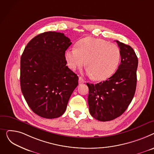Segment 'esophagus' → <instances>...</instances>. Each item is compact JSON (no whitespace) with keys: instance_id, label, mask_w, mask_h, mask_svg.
I'll return each mask as SVG.
<instances>
[{"instance_id":"obj_1","label":"esophagus","mask_w":154,"mask_h":154,"mask_svg":"<svg viewBox=\"0 0 154 154\" xmlns=\"http://www.w3.org/2000/svg\"><path fill=\"white\" fill-rule=\"evenodd\" d=\"M85 83V79H84L83 78L79 77V84H83V83Z\"/></svg>"}]
</instances>
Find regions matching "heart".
<instances>
[{
	"instance_id": "1",
	"label": "heart",
	"mask_w": 154,
	"mask_h": 154,
	"mask_svg": "<svg viewBox=\"0 0 154 154\" xmlns=\"http://www.w3.org/2000/svg\"><path fill=\"white\" fill-rule=\"evenodd\" d=\"M65 59L72 70L85 65L86 60L88 75L103 81L115 73L120 63L121 51L116 45L103 39L86 37L78 42L77 48L66 51Z\"/></svg>"
}]
</instances>
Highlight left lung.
<instances>
[{"label":"left lung","instance_id":"left-lung-1","mask_svg":"<svg viewBox=\"0 0 154 154\" xmlns=\"http://www.w3.org/2000/svg\"><path fill=\"white\" fill-rule=\"evenodd\" d=\"M121 51L118 69L109 78L89 88V112L99 121H109L121 116L134 97L137 84L138 59L129 45L116 40Z\"/></svg>","mask_w":154,"mask_h":154}]
</instances>
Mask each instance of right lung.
Here are the masks:
<instances>
[{"label": "right lung", "instance_id": "1", "mask_svg": "<svg viewBox=\"0 0 154 154\" xmlns=\"http://www.w3.org/2000/svg\"><path fill=\"white\" fill-rule=\"evenodd\" d=\"M64 33L47 32L32 38L20 60V86L32 111L46 119L62 116L78 85V77L66 65L71 45Z\"/></svg>", "mask_w": 154, "mask_h": 154}]
</instances>
